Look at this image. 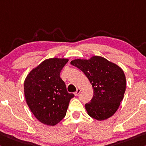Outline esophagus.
I'll use <instances>...</instances> for the list:
<instances>
[{
    "label": "esophagus",
    "instance_id": "obj_1",
    "mask_svg": "<svg viewBox=\"0 0 146 146\" xmlns=\"http://www.w3.org/2000/svg\"><path fill=\"white\" fill-rule=\"evenodd\" d=\"M80 92H81V90L80 89H79V88H78L77 90V91H76L75 92V96H78V94H79L80 93Z\"/></svg>",
    "mask_w": 146,
    "mask_h": 146
}]
</instances>
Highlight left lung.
Returning <instances> with one entry per match:
<instances>
[{
    "label": "left lung",
    "mask_w": 146,
    "mask_h": 146,
    "mask_svg": "<svg viewBox=\"0 0 146 146\" xmlns=\"http://www.w3.org/2000/svg\"><path fill=\"white\" fill-rule=\"evenodd\" d=\"M71 64L84 73L93 88V98L85 105L90 116L101 121L114 115L123 100L126 88L122 69L98 56L90 60H74Z\"/></svg>",
    "instance_id": "obj_1"
}]
</instances>
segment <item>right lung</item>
<instances>
[{
  "mask_svg": "<svg viewBox=\"0 0 146 146\" xmlns=\"http://www.w3.org/2000/svg\"><path fill=\"white\" fill-rule=\"evenodd\" d=\"M68 62L66 58H49L32 69L24 82L27 103L39 121L54 126L66 114L69 101L74 94L67 91L60 77Z\"/></svg>",
  "mask_w": 146,
  "mask_h": 146,
  "instance_id": "right-lung-1",
  "label": "right lung"
}]
</instances>
